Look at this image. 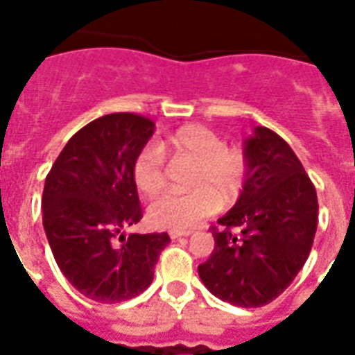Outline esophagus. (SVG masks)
<instances>
[{"label":"esophagus","mask_w":355,"mask_h":355,"mask_svg":"<svg viewBox=\"0 0 355 355\" xmlns=\"http://www.w3.org/2000/svg\"><path fill=\"white\" fill-rule=\"evenodd\" d=\"M191 234H193V230H171L169 236H171V239H178V237L191 236Z\"/></svg>","instance_id":"34e87169"}]
</instances>
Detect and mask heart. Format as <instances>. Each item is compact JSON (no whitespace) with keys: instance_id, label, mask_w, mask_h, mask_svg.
Returning <instances> with one entry per match:
<instances>
[{"instance_id":"obj_1","label":"heart","mask_w":355,"mask_h":355,"mask_svg":"<svg viewBox=\"0 0 355 355\" xmlns=\"http://www.w3.org/2000/svg\"><path fill=\"white\" fill-rule=\"evenodd\" d=\"M195 160L188 193H166L150 205L149 221L164 230H189L223 205H234L247 184L248 162L241 150L228 149L225 139L202 125H186L167 134L158 145H145L132 164L136 188L153 197L166 186L164 153Z\"/></svg>"}]
</instances>
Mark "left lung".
I'll return each mask as SVG.
<instances>
[{
  "instance_id": "8db88e82",
  "label": "left lung",
  "mask_w": 355,
  "mask_h": 355,
  "mask_svg": "<svg viewBox=\"0 0 355 355\" xmlns=\"http://www.w3.org/2000/svg\"><path fill=\"white\" fill-rule=\"evenodd\" d=\"M247 184L211 227L216 247L199 265L211 295L239 308H261L286 291L313 247L319 202L304 166L276 132L245 139Z\"/></svg>"
}]
</instances>
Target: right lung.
Masks as SVG:
<instances>
[{"mask_svg": "<svg viewBox=\"0 0 355 355\" xmlns=\"http://www.w3.org/2000/svg\"><path fill=\"white\" fill-rule=\"evenodd\" d=\"M155 132L150 119L116 112L75 132L47 173L42 221L58 269L94 302L138 297L171 239L123 230L141 219L132 164Z\"/></svg>", "mask_w": 355, "mask_h": 355, "instance_id": "obj_1", "label": "right lung"}]
</instances>
